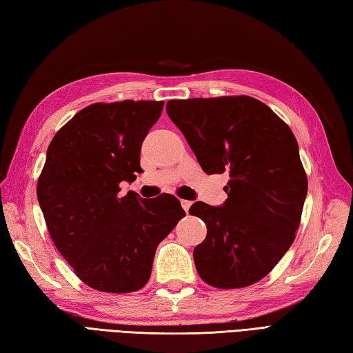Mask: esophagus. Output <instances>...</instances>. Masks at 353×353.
<instances>
[{"label": "esophagus", "mask_w": 353, "mask_h": 353, "mask_svg": "<svg viewBox=\"0 0 353 353\" xmlns=\"http://www.w3.org/2000/svg\"><path fill=\"white\" fill-rule=\"evenodd\" d=\"M180 204H182V208H183V210L186 212V214H188V212H190V208H191V201L190 200H180Z\"/></svg>", "instance_id": "1"}]
</instances>
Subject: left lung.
Instances as JSON below:
<instances>
[{
  "label": "left lung",
  "instance_id": "left-lung-1",
  "mask_svg": "<svg viewBox=\"0 0 353 353\" xmlns=\"http://www.w3.org/2000/svg\"><path fill=\"white\" fill-rule=\"evenodd\" d=\"M206 174L228 173L227 200L194 203L208 227L194 248L196 272L212 288L241 289L265 278L296 236L308 182L292 129L250 96L168 101Z\"/></svg>",
  "mask_w": 353,
  "mask_h": 353
}]
</instances>
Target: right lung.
I'll return each instance as SVG.
<instances>
[{
  "label": "right lung",
  "instance_id": "obj_1",
  "mask_svg": "<svg viewBox=\"0 0 353 353\" xmlns=\"http://www.w3.org/2000/svg\"><path fill=\"white\" fill-rule=\"evenodd\" d=\"M162 101L97 102L77 112L48 147L37 200L48 232L81 281L106 293L147 284L161 241L185 216L174 195L120 192L134 182Z\"/></svg>",
  "mask_w": 353,
  "mask_h": 353
}]
</instances>
